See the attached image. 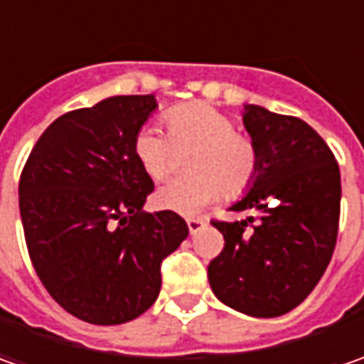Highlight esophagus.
I'll return each instance as SVG.
<instances>
[{"label": "esophagus", "mask_w": 364, "mask_h": 364, "mask_svg": "<svg viewBox=\"0 0 364 364\" xmlns=\"http://www.w3.org/2000/svg\"><path fill=\"white\" fill-rule=\"evenodd\" d=\"M186 225H188L190 235H196V232L203 231L206 223H204L203 218H186Z\"/></svg>", "instance_id": "34e87169"}]
</instances>
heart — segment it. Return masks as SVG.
<instances>
[{"instance_id":"b5f03b06","label":"heart","mask_w":364,"mask_h":364,"mask_svg":"<svg viewBox=\"0 0 364 364\" xmlns=\"http://www.w3.org/2000/svg\"><path fill=\"white\" fill-rule=\"evenodd\" d=\"M168 133L144 125L135 133L133 154L141 170L160 182L172 174L178 151H192L190 178L161 186L156 200L161 208L194 215L218 198H237L251 188L259 172V149L251 137L235 132V121L206 103H190L166 113Z\"/></svg>"}]
</instances>
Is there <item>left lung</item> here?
Instances as JSON below:
<instances>
[{
  "label": "left lung",
  "instance_id": "obj_1",
  "mask_svg": "<svg viewBox=\"0 0 364 364\" xmlns=\"http://www.w3.org/2000/svg\"><path fill=\"white\" fill-rule=\"evenodd\" d=\"M243 125L259 149V172L229 210L257 217L213 223L225 249L210 261L208 282L232 310L277 318L300 306L328 267L338 235L341 172L306 121L243 105Z\"/></svg>",
  "mask_w": 364,
  "mask_h": 364
}]
</instances>
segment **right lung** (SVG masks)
<instances>
[{
    "instance_id": "obj_1",
    "label": "right lung",
    "mask_w": 364,
    "mask_h": 364,
    "mask_svg": "<svg viewBox=\"0 0 364 364\" xmlns=\"http://www.w3.org/2000/svg\"><path fill=\"white\" fill-rule=\"evenodd\" d=\"M156 109L154 95H117L70 111L40 135L21 172L20 215L36 273L89 324H123L151 308L161 259L188 237L172 210H141L154 182L133 139Z\"/></svg>"
}]
</instances>
